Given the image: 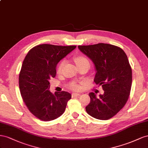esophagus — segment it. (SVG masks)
Listing matches in <instances>:
<instances>
[{
    "instance_id": "34e87169",
    "label": "esophagus",
    "mask_w": 148,
    "mask_h": 148,
    "mask_svg": "<svg viewBox=\"0 0 148 148\" xmlns=\"http://www.w3.org/2000/svg\"><path fill=\"white\" fill-rule=\"evenodd\" d=\"M81 95V94H78V93H73L72 94V97H77V96H80Z\"/></svg>"
}]
</instances>
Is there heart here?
Instances as JSON below:
<instances>
[{"label": "heart", "mask_w": 148, "mask_h": 148, "mask_svg": "<svg viewBox=\"0 0 148 148\" xmlns=\"http://www.w3.org/2000/svg\"><path fill=\"white\" fill-rule=\"evenodd\" d=\"M75 63H76L77 66L82 65L84 64H86V63H89V61H88V60L86 57H84V56H81V55L78 56L75 58ZM64 64H65V61H62L60 63V64H59V65L58 66V68H57V72L58 73H61V71L62 69L63 66H64ZM69 87L71 88V89L74 90H79L80 89L79 85L75 82L71 83L69 84Z\"/></svg>", "instance_id": "obj_1"}]
</instances>
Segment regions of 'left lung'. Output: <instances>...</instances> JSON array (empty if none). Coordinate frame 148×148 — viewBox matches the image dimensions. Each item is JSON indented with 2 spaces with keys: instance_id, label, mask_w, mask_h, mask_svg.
I'll return each mask as SVG.
<instances>
[{
  "instance_id": "1",
  "label": "left lung",
  "mask_w": 148,
  "mask_h": 148,
  "mask_svg": "<svg viewBox=\"0 0 148 148\" xmlns=\"http://www.w3.org/2000/svg\"><path fill=\"white\" fill-rule=\"evenodd\" d=\"M79 50L95 65L94 82L102 85L104 94L99 97L89 94L90 102L86 110L95 119L107 120L123 108L129 98L132 83V70L127 56L118 46L106 43L78 46Z\"/></svg>"
}]
</instances>
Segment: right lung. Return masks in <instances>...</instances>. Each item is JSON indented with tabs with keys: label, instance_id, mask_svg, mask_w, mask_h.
Segmentation results:
<instances>
[{
	"label": "right lung",
	"instance_id": "add662e5",
	"mask_svg": "<svg viewBox=\"0 0 148 148\" xmlns=\"http://www.w3.org/2000/svg\"><path fill=\"white\" fill-rule=\"evenodd\" d=\"M76 46L43 44L29 51L19 74L21 95L33 115L43 121L53 120L64 112L71 95L69 92L49 90V80L56 74L58 63Z\"/></svg>",
	"mask_w": 148,
	"mask_h": 148
}]
</instances>
